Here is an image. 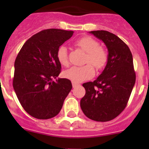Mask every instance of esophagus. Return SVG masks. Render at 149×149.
<instances>
[{"instance_id":"1","label":"esophagus","mask_w":149,"mask_h":149,"mask_svg":"<svg viewBox=\"0 0 149 149\" xmlns=\"http://www.w3.org/2000/svg\"><path fill=\"white\" fill-rule=\"evenodd\" d=\"M72 86H73V88H76V86H79V84H76V83H74V82H72Z\"/></svg>"}]
</instances>
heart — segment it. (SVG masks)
Masks as SVG:
<instances>
[{"instance_id":"1","label":"heart","mask_w":149,"mask_h":149,"mask_svg":"<svg viewBox=\"0 0 149 149\" xmlns=\"http://www.w3.org/2000/svg\"><path fill=\"white\" fill-rule=\"evenodd\" d=\"M76 45L86 52L85 63L89 64L84 66H73L65 70L63 75L65 79L74 83H80L94 76L95 71L93 66L97 70L104 68L107 63L109 56L106 49L100 46L98 42L92 37H81L76 42ZM56 56L61 65H68V49L65 46L61 45L58 47Z\"/></svg>"}]
</instances>
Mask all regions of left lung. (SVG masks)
I'll return each mask as SVG.
<instances>
[{
	"instance_id": "left-lung-1",
	"label": "left lung",
	"mask_w": 149,
	"mask_h": 149,
	"mask_svg": "<svg viewBox=\"0 0 149 149\" xmlns=\"http://www.w3.org/2000/svg\"><path fill=\"white\" fill-rule=\"evenodd\" d=\"M90 33L104 42L109 58L102 74L93 82L83 84L86 94L81 100V108L92 120L109 121L124 110L136 83L133 55L115 34L104 30Z\"/></svg>"
}]
</instances>
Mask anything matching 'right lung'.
Wrapping results in <instances>:
<instances>
[{"label": "right lung", "instance_id": "add662e5", "mask_svg": "<svg viewBox=\"0 0 149 149\" xmlns=\"http://www.w3.org/2000/svg\"><path fill=\"white\" fill-rule=\"evenodd\" d=\"M73 34L58 29L42 30L24 44L15 60L13 89L22 107L34 118L56 116L71 90L68 79H53L61 71L57 50Z\"/></svg>", "mask_w": 149, "mask_h": 149}]
</instances>
